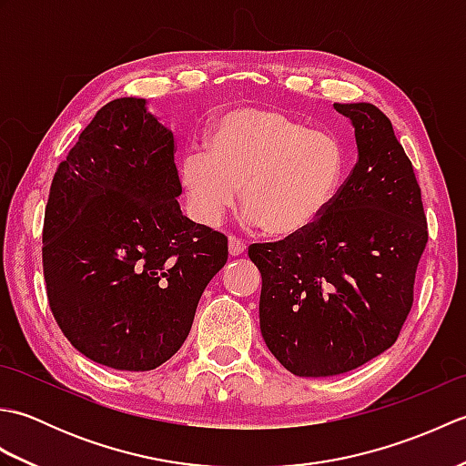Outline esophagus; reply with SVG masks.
<instances>
[{
  "label": "esophagus",
  "mask_w": 466,
  "mask_h": 466,
  "mask_svg": "<svg viewBox=\"0 0 466 466\" xmlns=\"http://www.w3.org/2000/svg\"><path fill=\"white\" fill-rule=\"evenodd\" d=\"M228 250H230V256H242L246 252V244L244 240L236 238V236H230V240H228Z\"/></svg>",
  "instance_id": "34e87169"
}]
</instances>
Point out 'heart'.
I'll list each match as a JSON object with an SVG mask.
<instances>
[{"instance_id":"b5f03b06","label":"heart","mask_w":466,"mask_h":466,"mask_svg":"<svg viewBox=\"0 0 466 466\" xmlns=\"http://www.w3.org/2000/svg\"><path fill=\"white\" fill-rule=\"evenodd\" d=\"M344 170L340 142L268 107L228 114L206 154H190L182 182L204 222L216 224L236 204L266 234L292 238L320 220Z\"/></svg>"}]
</instances>
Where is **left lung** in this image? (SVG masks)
<instances>
[{
  "label": "left lung",
  "mask_w": 466,
  "mask_h": 466,
  "mask_svg": "<svg viewBox=\"0 0 466 466\" xmlns=\"http://www.w3.org/2000/svg\"><path fill=\"white\" fill-rule=\"evenodd\" d=\"M334 107L354 126L352 172L310 230L248 248L266 346L286 370L314 379L397 342L429 242L420 186L389 117L364 102Z\"/></svg>",
  "instance_id": "obj_1"
}]
</instances>
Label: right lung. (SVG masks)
<instances>
[{
  "label": "right lung",
  "mask_w": 466,
  "mask_h": 466,
  "mask_svg": "<svg viewBox=\"0 0 466 466\" xmlns=\"http://www.w3.org/2000/svg\"><path fill=\"white\" fill-rule=\"evenodd\" d=\"M176 142L117 97L54 174L44 216L49 309L74 349L116 370H154L180 350L228 238L180 212Z\"/></svg>",
  "instance_id": "1"
}]
</instances>
